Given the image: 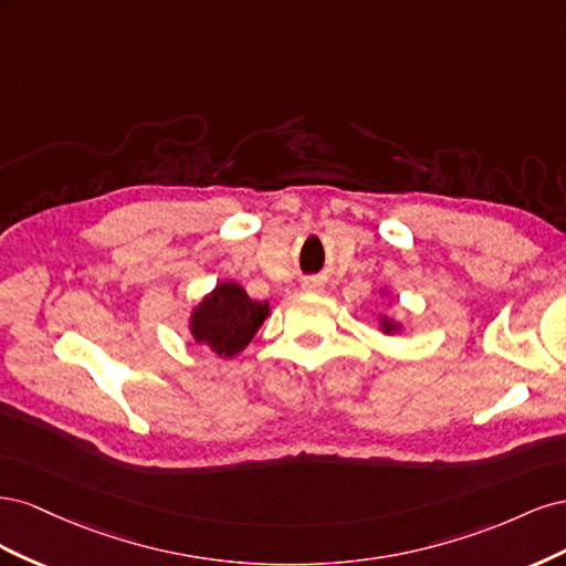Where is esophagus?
Segmentation results:
<instances>
[{
  "instance_id": "obj_1",
  "label": "esophagus",
  "mask_w": 566,
  "mask_h": 566,
  "mask_svg": "<svg viewBox=\"0 0 566 566\" xmlns=\"http://www.w3.org/2000/svg\"><path fill=\"white\" fill-rule=\"evenodd\" d=\"M302 287L306 290V293H318V290L323 287V283H321L318 279H306V281L302 283Z\"/></svg>"
}]
</instances>
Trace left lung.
I'll return each instance as SVG.
<instances>
[{"label":"left lung","instance_id":"8db88e82","mask_svg":"<svg viewBox=\"0 0 566 566\" xmlns=\"http://www.w3.org/2000/svg\"><path fill=\"white\" fill-rule=\"evenodd\" d=\"M380 328H382V333H387V335L399 333V323L394 321V318H389V316H380Z\"/></svg>","mask_w":566,"mask_h":566}]
</instances>
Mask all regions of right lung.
<instances>
[{
	"instance_id": "right-lung-1",
	"label": "right lung",
	"mask_w": 566,
	"mask_h": 566,
	"mask_svg": "<svg viewBox=\"0 0 566 566\" xmlns=\"http://www.w3.org/2000/svg\"><path fill=\"white\" fill-rule=\"evenodd\" d=\"M269 312V302H254L241 285L224 281L191 312L188 328L198 345L231 358L250 345Z\"/></svg>"
}]
</instances>
